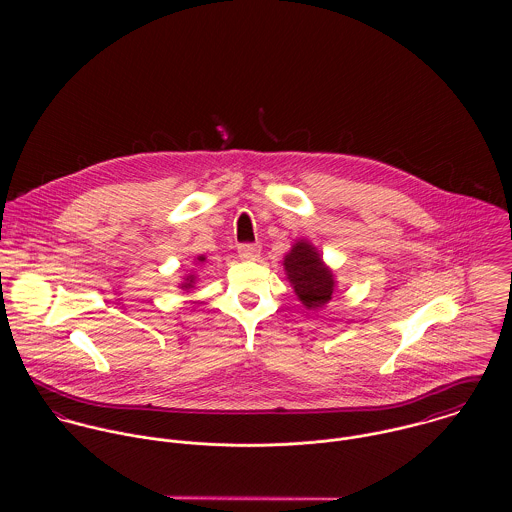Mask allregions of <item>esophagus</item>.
Wrapping results in <instances>:
<instances>
[{"mask_svg":"<svg viewBox=\"0 0 512 512\" xmlns=\"http://www.w3.org/2000/svg\"><path fill=\"white\" fill-rule=\"evenodd\" d=\"M238 256L244 262H254L260 256V246L258 244H240L238 246Z\"/></svg>","mask_w":512,"mask_h":512,"instance_id":"esophagus-1","label":"esophagus"}]
</instances>
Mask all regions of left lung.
I'll list each match as a JSON object with an SVG mask.
<instances>
[{
    "mask_svg": "<svg viewBox=\"0 0 512 512\" xmlns=\"http://www.w3.org/2000/svg\"><path fill=\"white\" fill-rule=\"evenodd\" d=\"M284 272L297 299L309 311L323 309L337 292L333 270L309 240H295L284 256Z\"/></svg>",
    "mask_w": 512,
    "mask_h": 512,
    "instance_id": "left-lung-1",
    "label": "left lung"
}]
</instances>
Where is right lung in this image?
Masks as SVG:
<instances>
[{
	"instance_id": "right-lung-1",
	"label": "right lung",
	"mask_w": 512,
	"mask_h": 512,
	"mask_svg": "<svg viewBox=\"0 0 512 512\" xmlns=\"http://www.w3.org/2000/svg\"><path fill=\"white\" fill-rule=\"evenodd\" d=\"M203 264H207V258H205V256H197V258H195V270L189 272V274H185V278L179 282L177 288L183 290V292H191V290L195 288L197 280H199V270H201Z\"/></svg>"
}]
</instances>
